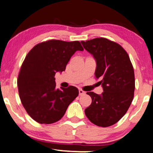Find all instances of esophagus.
Segmentation results:
<instances>
[{
	"label": "esophagus",
	"instance_id": "34e87169",
	"mask_svg": "<svg viewBox=\"0 0 153 153\" xmlns=\"http://www.w3.org/2000/svg\"><path fill=\"white\" fill-rule=\"evenodd\" d=\"M85 94V91H82V89H79V95L80 96H82Z\"/></svg>",
	"mask_w": 153,
	"mask_h": 153
}]
</instances>
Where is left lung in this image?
<instances>
[{"label": "left lung", "mask_w": 153, "mask_h": 153, "mask_svg": "<svg viewBox=\"0 0 153 153\" xmlns=\"http://www.w3.org/2000/svg\"><path fill=\"white\" fill-rule=\"evenodd\" d=\"M81 43L96 61L95 76L103 90L101 95L87 92L92 101L85 109V115L94 125L109 127L125 115L133 100V66L127 52L115 42L99 38Z\"/></svg>", "instance_id": "obj_1"}]
</instances>
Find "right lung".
Here are the masks:
<instances>
[{
    "label": "right lung",
    "instance_id": "add662e5",
    "mask_svg": "<svg viewBox=\"0 0 153 153\" xmlns=\"http://www.w3.org/2000/svg\"><path fill=\"white\" fill-rule=\"evenodd\" d=\"M79 41L51 40L34 47L20 69L17 87L27 113L40 124L59 120L70 103L78 96L75 87L56 88L54 75L62 73L76 51H83Z\"/></svg>",
    "mask_w": 153,
    "mask_h": 153
}]
</instances>
